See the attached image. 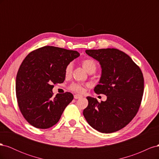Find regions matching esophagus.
<instances>
[{"label":"esophagus","mask_w":159,"mask_h":159,"mask_svg":"<svg viewBox=\"0 0 159 159\" xmlns=\"http://www.w3.org/2000/svg\"><path fill=\"white\" fill-rule=\"evenodd\" d=\"M82 98V96L79 95V94H75V95H74V98H75V99H80V98Z\"/></svg>","instance_id":"esophagus-1"}]
</instances>
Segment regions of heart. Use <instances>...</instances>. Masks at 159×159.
<instances>
[{
	"label": "heart",
	"instance_id": "obj_1",
	"mask_svg": "<svg viewBox=\"0 0 159 159\" xmlns=\"http://www.w3.org/2000/svg\"><path fill=\"white\" fill-rule=\"evenodd\" d=\"M81 64L82 65L83 68L89 74L93 73V72H95V70H97V68H98L96 62L91 58L84 59L81 61ZM72 69H73V65H72L71 63H69L66 66L65 75L66 76L70 75L71 74ZM69 89L71 91H74V92H77V93H82L84 91V88L83 86L81 84H77V83L71 84L70 85Z\"/></svg>",
	"mask_w": 159,
	"mask_h": 159
}]
</instances>
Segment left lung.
Wrapping results in <instances>:
<instances>
[{"mask_svg":"<svg viewBox=\"0 0 159 159\" xmlns=\"http://www.w3.org/2000/svg\"><path fill=\"white\" fill-rule=\"evenodd\" d=\"M86 54L99 61L102 74L95 93L107 96L105 102L87 97L83 111L89 125L103 133L123 129L135 117L144 92L140 68L125 53L115 48L87 50Z\"/></svg>","mask_w":159,"mask_h":159,"instance_id":"1","label":"left lung"}]
</instances>
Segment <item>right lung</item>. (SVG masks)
Here are the masks:
<instances>
[{"mask_svg": "<svg viewBox=\"0 0 159 159\" xmlns=\"http://www.w3.org/2000/svg\"><path fill=\"white\" fill-rule=\"evenodd\" d=\"M79 56L77 51L46 46L23 60L16 75V95L20 112L31 125L46 129L59 121L74 95L66 92L54 98L52 89L64 82L66 66Z\"/></svg>", "mask_w": 159, "mask_h": 159, "instance_id": "add662e5", "label": "right lung"}]
</instances>
